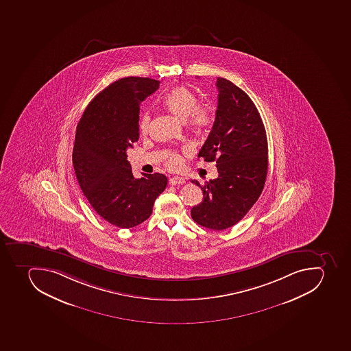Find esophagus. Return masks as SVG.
I'll return each mask as SVG.
<instances>
[{"mask_svg": "<svg viewBox=\"0 0 351 351\" xmlns=\"http://www.w3.org/2000/svg\"><path fill=\"white\" fill-rule=\"evenodd\" d=\"M186 182V179L182 177H172L169 180V183L171 184V186H178V184H183V183Z\"/></svg>", "mask_w": 351, "mask_h": 351, "instance_id": "obj_1", "label": "esophagus"}]
</instances>
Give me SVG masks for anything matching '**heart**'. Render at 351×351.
<instances>
[{"instance_id": "b5f03b06", "label": "heart", "mask_w": 351, "mask_h": 351, "mask_svg": "<svg viewBox=\"0 0 351 351\" xmlns=\"http://www.w3.org/2000/svg\"><path fill=\"white\" fill-rule=\"evenodd\" d=\"M197 95L186 86H178L163 97V104L172 114L181 120H186L189 127L195 131H206L215 121V112L211 106L197 104ZM150 121V112L145 111L138 121L140 132H147ZM168 165L171 169L179 168L181 165L180 156L172 154L169 158Z\"/></svg>"}]
</instances>
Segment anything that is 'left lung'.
<instances>
[{
    "mask_svg": "<svg viewBox=\"0 0 351 351\" xmlns=\"http://www.w3.org/2000/svg\"><path fill=\"white\" fill-rule=\"evenodd\" d=\"M218 109L197 158L217 162L218 178L204 186V199L191 209L197 224L224 230L238 223L259 199L268 172L265 125L249 95L229 80L218 77Z\"/></svg>",
    "mask_w": 351,
    "mask_h": 351,
    "instance_id": "left-lung-1",
    "label": "left lung"
}]
</instances>
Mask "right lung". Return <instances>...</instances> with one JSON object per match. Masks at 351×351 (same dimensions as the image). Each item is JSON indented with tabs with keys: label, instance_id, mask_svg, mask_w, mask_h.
<instances>
[{
	"label": "right lung",
	"instance_id": "add662e5",
	"mask_svg": "<svg viewBox=\"0 0 351 351\" xmlns=\"http://www.w3.org/2000/svg\"><path fill=\"white\" fill-rule=\"evenodd\" d=\"M159 84L122 77L95 95L77 123L72 160L80 188L101 218L122 229L145 221L168 184L161 173L136 179L127 159L138 140L140 104Z\"/></svg>",
	"mask_w": 351,
	"mask_h": 351
}]
</instances>
